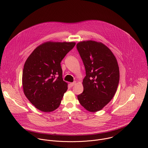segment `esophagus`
Returning a JSON list of instances; mask_svg holds the SVG:
<instances>
[{"instance_id": "esophagus-1", "label": "esophagus", "mask_w": 148, "mask_h": 148, "mask_svg": "<svg viewBox=\"0 0 148 148\" xmlns=\"http://www.w3.org/2000/svg\"><path fill=\"white\" fill-rule=\"evenodd\" d=\"M76 83H77V82L76 81H74V82H72V83H70V86H71V87H73V86H74L75 84H76Z\"/></svg>"}]
</instances>
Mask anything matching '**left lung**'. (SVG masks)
I'll use <instances>...</instances> for the list:
<instances>
[{
  "mask_svg": "<svg viewBox=\"0 0 148 148\" xmlns=\"http://www.w3.org/2000/svg\"><path fill=\"white\" fill-rule=\"evenodd\" d=\"M86 76L84 91L78 95L79 103L93 112L103 109L114 96L119 82V69L112 51L101 42L84 41L77 44Z\"/></svg>",
  "mask_w": 148,
  "mask_h": 148,
  "instance_id": "8db88e82",
  "label": "left lung"
}]
</instances>
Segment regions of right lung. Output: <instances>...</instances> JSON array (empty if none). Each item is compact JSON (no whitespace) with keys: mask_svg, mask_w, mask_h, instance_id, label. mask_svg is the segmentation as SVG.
I'll use <instances>...</instances> for the list:
<instances>
[{"mask_svg":"<svg viewBox=\"0 0 148 148\" xmlns=\"http://www.w3.org/2000/svg\"><path fill=\"white\" fill-rule=\"evenodd\" d=\"M75 45L74 42H46L26 60L22 73L23 92L37 109L48 112L60 106L67 90L60 62Z\"/></svg>","mask_w":148,"mask_h":148,"instance_id":"1","label":"right lung"}]
</instances>
